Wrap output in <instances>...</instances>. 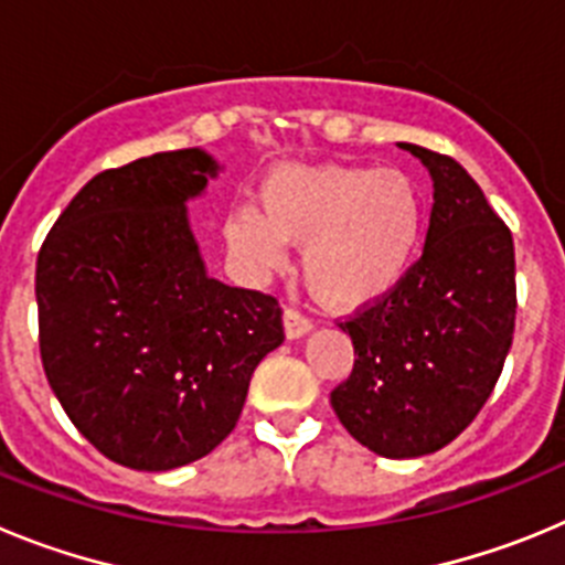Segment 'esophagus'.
<instances>
[{
	"instance_id": "1",
	"label": "esophagus",
	"mask_w": 565,
	"mask_h": 565,
	"mask_svg": "<svg viewBox=\"0 0 565 565\" xmlns=\"http://www.w3.org/2000/svg\"><path fill=\"white\" fill-rule=\"evenodd\" d=\"M282 326H286V337L288 339L308 337V333L313 331L311 319L302 317V313L294 311V308H286V313H282Z\"/></svg>"
}]
</instances>
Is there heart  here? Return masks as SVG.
<instances>
[{"label": "heart", "mask_w": 565, "mask_h": 565, "mask_svg": "<svg viewBox=\"0 0 565 565\" xmlns=\"http://www.w3.org/2000/svg\"><path fill=\"white\" fill-rule=\"evenodd\" d=\"M259 206L228 214L226 239L254 271L302 246V277L331 308H362L402 282L418 257L427 203L413 174L362 163L279 167L259 186Z\"/></svg>", "instance_id": "1"}]
</instances>
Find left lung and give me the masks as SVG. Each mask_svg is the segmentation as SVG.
I'll return each instance as SVG.
<instances>
[{"label": "left lung", "mask_w": 565, "mask_h": 565, "mask_svg": "<svg viewBox=\"0 0 565 565\" xmlns=\"http://www.w3.org/2000/svg\"><path fill=\"white\" fill-rule=\"evenodd\" d=\"M398 147L433 178L430 228L402 282L339 322L356 359L331 404L362 447L418 458L467 430L501 376L515 333V243L461 163Z\"/></svg>", "instance_id": "left-lung-1"}]
</instances>
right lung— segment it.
I'll return each mask as SVG.
<instances>
[{
    "mask_svg": "<svg viewBox=\"0 0 565 565\" xmlns=\"http://www.w3.org/2000/svg\"><path fill=\"white\" fill-rule=\"evenodd\" d=\"M217 172L198 147L107 169L39 252L47 382L121 467L163 472L209 456L234 430L259 359L286 339L277 299L206 274L186 203Z\"/></svg>",
    "mask_w": 565,
    "mask_h": 565,
    "instance_id": "obj_1",
    "label": "right lung"
}]
</instances>
